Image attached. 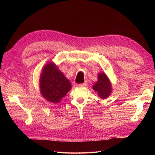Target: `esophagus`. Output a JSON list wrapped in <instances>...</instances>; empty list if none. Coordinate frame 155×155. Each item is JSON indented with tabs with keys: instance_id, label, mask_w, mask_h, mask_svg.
Wrapping results in <instances>:
<instances>
[{
	"instance_id": "34e87169",
	"label": "esophagus",
	"mask_w": 155,
	"mask_h": 155,
	"mask_svg": "<svg viewBox=\"0 0 155 155\" xmlns=\"http://www.w3.org/2000/svg\"><path fill=\"white\" fill-rule=\"evenodd\" d=\"M87 81H85L84 83L79 84L78 86H79V87H85V86L87 85Z\"/></svg>"
}]
</instances>
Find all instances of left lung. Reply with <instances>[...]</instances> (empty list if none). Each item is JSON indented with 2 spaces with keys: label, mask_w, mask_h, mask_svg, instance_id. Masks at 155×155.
Masks as SVG:
<instances>
[{
  "label": "left lung",
  "mask_w": 155,
  "mask_h": 155,
  "mask_svg": "<svg viewBox=\"0 0 155 155\" xmlns=\"http://www.w3.org/2000/svg\"><path fill=\"white\" fill-rule=\"evenodd\" d=\"M92 88L102 99L109 97L112 92L110 82L104 73L99 74L97 81Z\"/></svg>",
  "instance_id": "obj_1"
}]
</instances>
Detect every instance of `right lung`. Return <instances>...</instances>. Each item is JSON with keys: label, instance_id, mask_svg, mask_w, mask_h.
<instances>
[{"label": "right lung", "instance_id": "right-lung-1", "mask_svg": "<svg viewBox=\"0 0 155 155\" xmlns=\"http://www.w3.org/2000/svg\"><path fill=\"white\" fill-rule=\"evenodd\" d=\"M42 95L48 101L58 104L71 89V84L54 63L45 67L40 78Z\"/></svg>", "mask_w": 155, "mask_h": 155}]
</instances>
